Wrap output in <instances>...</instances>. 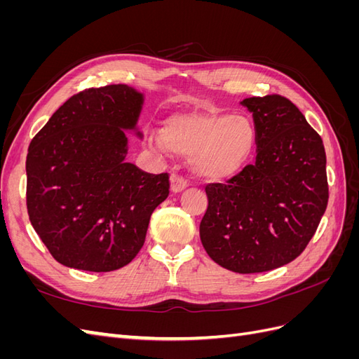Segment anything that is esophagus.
I'll return each instance as SVG.
<instances>
[{"label":"esophagus","mask_w":359,"mask_h":359,"mask_svg":"<svg viewBox=\"0 0 359 359\" xmlns=\"http://www.w3.org/2000/svg\"><path fill=\"white\" fill-rule=\"evenodd\" d=\"M187 181L184 180L182 177H180V175H172L170 177V191L172 193H181L182 190H186L187 189Z\"/></svg>","instance_id":"esophagus-1"}]
</instances>
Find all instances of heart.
<instances>
[{
	"instance_id": "heart-1",
	"label": "heart",
	"mask_w": 359,
	"mask_h": 359,
	"mask_svg": "<svg viewBox=\"0 0 359 359\" xmlns=\"http://www.w3.org/2000/svg\"><path fill=\"white\" fill-rule=\"evenodd\" d=\"M156 149L178 156H191V168L208 182L235 178L253 157L257 132L244 115L211 109L177 112L168 116L160 132L149 136Z\"/></svg>"
}]
</instances>
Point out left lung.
Returning a JSON list of instances; mask_svg holds the SVG:
<instances>
[{
    "mask_svg": "<svg viewBox=\"0 0 359 359\" xmlns=\"http://www.w3.org/2000/svg\"><path fill=\"white\" fill-rule=\"evenodd\" d=\"M257 132L256 161L227 184H210L201 241L220 266L265 273L297 259L328 205L327 156L298 107L273 94L241 102Z\"/></svg>",
    "mask_w": 359,
    "mask_h": 359,
    "instance_id": "obj_1",
    "label": "left lung"
}]
</instances>
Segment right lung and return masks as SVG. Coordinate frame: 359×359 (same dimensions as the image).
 Returning a JSON list of instances; mask_svg holds the SVG:
<instances>
[{"label":"right lung","mask_w":359,"mask_h":359,"mask_svg":"<svg viewBox=\"0 0 359 359\" xmlns=\"http://www.w3.org/2000/svg\"><path fill=\"white\" fill-rule=\"evenodd\" d=\"M144 93L107 85L76 94L31 140L29 222L53 259L74 269L126 266L145 243L151 214L168 198V173L126 161V132L137 127Z\"/></svg>","instance_id":"1"}]
</instances>
